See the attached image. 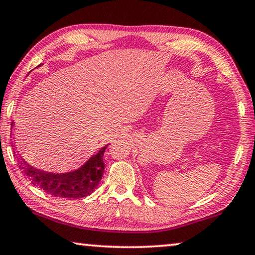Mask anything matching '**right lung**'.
Returning <instances> with one entry per match:
<instances>
[{
	"label": "right lung",
	"instance_id": "obj_1",
	"mask_svg": "<svg viewBox=\"0 0 255 255\" xmlns=\"http://www.w3.org/2000/svg\"><path fill=\"white\" fill-rule=\"evenodd\" d=\"M107 145L92 155L84 165L63 173L40 170L25 162L23 158L18 159V166L32 185L41 188L47 194L66 199L85 198L95 192L102 180L105 168L104 152Z\"/></svg>",
	"mask_w": 255,
	"mask_h": 255
}]
</instances>
